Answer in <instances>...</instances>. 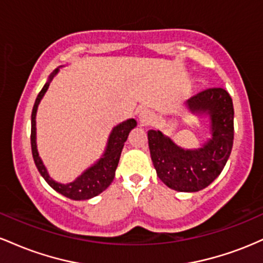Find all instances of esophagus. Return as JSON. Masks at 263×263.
<instances>
[{
	"label": "esophagus",
	"mask_w": 263,
	"mask_h": 263,
	"mask_svg": "<svg viewBox=\"0 0 263 263\" xmlns=\"http://www.w3.org/2000/svg\"><path fill=\"white\" fill-rule=\"evenodd\" d=\"M153 120H155V116L149 110H142L138 115V121H140L141 126H149L153 122Z\"/></svg>",
	"instance_id": "obj_1"
}]
</instances>
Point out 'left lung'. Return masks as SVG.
<instances>
[{
  "mask_svg": "<svg viewBox=\"0 0 263 263\" xmlns=\"http://www.w3.org/2000/svg\"><path fill=\"white\" fill-rule=\"evenodd\" d=\"M197 116H209L211 137L197 149L176 144L159 129L148 131V146L157 176L168 188L194 193L206 188L220 176L234 142V105L222 87L204 90L185 102Z\"/></svg>",
  "mask_w": 263,
  "mask_h": 263,
  "instance_id": "1",
  "label": "left lung"
}]
</instances>
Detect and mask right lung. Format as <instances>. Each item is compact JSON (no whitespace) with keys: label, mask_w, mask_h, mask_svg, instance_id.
I'll list each match as a JSON object with an SVG mask.
<instances>
[{"label":"right lung","mask_w":263,"mask_h":263,"mask_svg":"<svg viewBox=\"0 0 263 263\" xmlns=\"http://www.w3.org/2000/svg\"><path fill=\"white\" fill-rule=\"evenodd\" d=\"M59 69H55L52 74L49 75V79L44 84L43 89L38 93L37 99H35L34 106L32 110V127H31V144H32V155L34 159L35 165H37L39 173L44 178V180L49 184L52 188L58 192L59 194L64 195V197L73 199V200H87L91 199L100 193L104 192L105 189L112 183L115 178V172H116L117 164H119L120 156H121L122 148L125 146V142L127 140L129 132L137 126L135 119H128L126 121L119 123L115 126L108 136L106 148H105L104 155L98 162H95L91 167L84 171L74 182L70 183H58L53 179L48 173L47 168H45L43 161L39 157L37 149V131H35V115H37L38 105L43 99L44 93L47 92L48 87H49L50 81L53 78L58 74Z\"/></svg>","instance_id":"obj_1"}]
</instances>
